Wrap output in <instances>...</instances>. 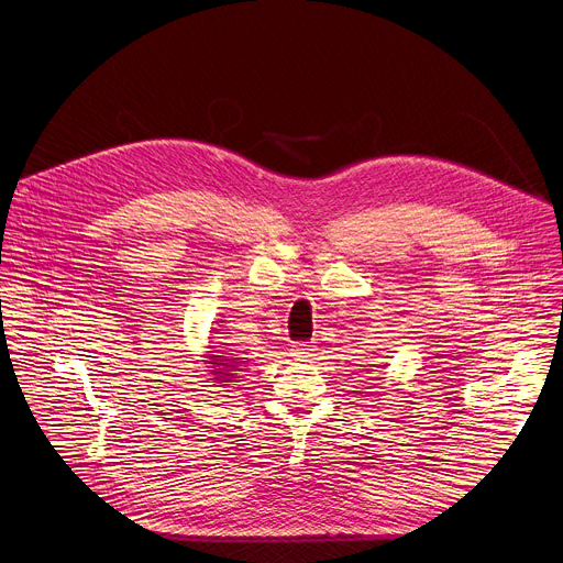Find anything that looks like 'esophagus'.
Here are the masks:
<instances>
[{
	"instance_id": "esophagus-1",
	"label": "esophagus",
	"mask_w": 563,
	"mask_h": 563,
	"mask_svg": "<svg viewBox=\"0 0 563 563\" xmlns=\"http://www.w3.org/2000/svg\"><path fill=\"white\" fill-rule=\"evenodd\" d=\"M289 356H294L296 362H308L310 356H314V347L308 343H294L289 347Z\"/></svg>"
}]
</instances>
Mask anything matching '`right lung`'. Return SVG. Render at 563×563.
I'll return each mask as SVG.
<instances>
[{
  "mask_svg": "<svg viewBox=\"0 0 563 563\" xmlns=\"http://www.w3.org/2000/svg\"><path fill=\"white\" fill-rule=\"evenodd\" d=\"M211 364L216 366V371H213V375H218L216 379L222 384V382H227V379H222V377H227V373H222V368H231V371H238V362L235 360H220V354H211Z\"/></svg>",
  "mask_w": 563,
  "mask_h": 563,
  "instance_id": "add662e5",
  "label": "right lung"
}]
</instances>
